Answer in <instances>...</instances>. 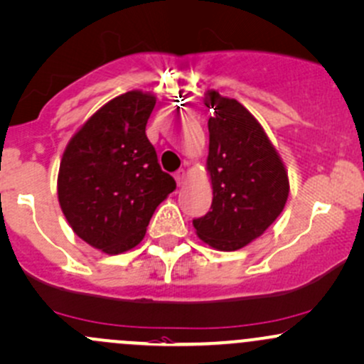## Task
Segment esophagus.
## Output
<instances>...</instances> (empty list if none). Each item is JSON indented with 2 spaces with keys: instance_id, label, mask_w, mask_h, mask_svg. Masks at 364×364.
<instances>
[{
  "instance_id": "obj_1",
  "label": "esophagus",
  "mask_w": 364,
  "mask_h": 364,
  "mask_svg": "<svg viewBox=\"0 0 364 364\" xmlns=\"http://www.w3.org/2000/svg\"><path fill=\"white\" fill-rule=\"evenodd\" d=\"M174 179H176V183H178V186H181L183 183H185V179H186V171H185V169L176 171V173H174Z\"/></svg>"
}]
</instances>
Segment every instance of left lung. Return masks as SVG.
I'll use <instances>...</instances> for the list:
<instances>
[{
  "instance_id": "left-lung-1",
  "label": "left lung",
  "mask_w": 364,
  "mask_h": 364,
  "mask_svg": "<svg viewBox=\"0 0 364 364\" xmlns=\"http://www.w3.org/2000/svg\"><path fill=\"white\" fill-rule=\"evenodd\" d=\"M203 103L213 110L205 164L213 205L193 226L203 243L231 252L261 237L282 214L289 174L266 131L240 102L207 90Z\"/></svg>"
}]
</instances>
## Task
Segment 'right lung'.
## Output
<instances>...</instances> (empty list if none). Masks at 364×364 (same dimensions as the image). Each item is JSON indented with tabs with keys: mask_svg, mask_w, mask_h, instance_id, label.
<instances>
[{
	"mask_svg": "<svg viewBox=\"0 0 364 364\" xmlns=\"http://www.w3.org/2000/svg\"><path fill=\"white\" fill-rule=\"evenodd\" d=\"M157 97L133 90L91 115L60 161V209L74 233L103 254L131 250L143 240L159 203L176 188L164 173L146 122Z\"/></svg>",
	"mask_w": 364,
	"mask_h": 364,
	"instance_id": "add662e5",
	"label": "right lung"
}]
</instances>
